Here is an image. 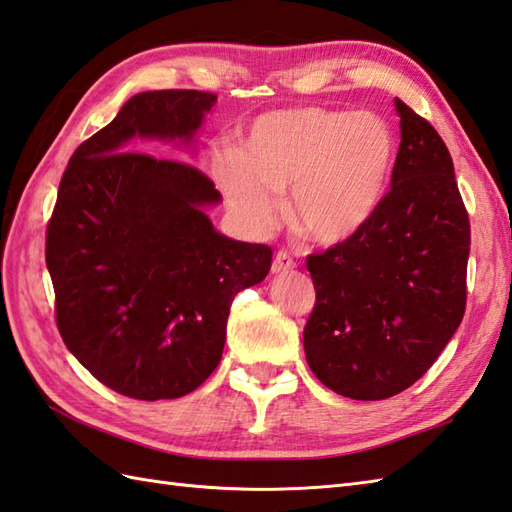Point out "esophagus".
Returning <instances> with one entry per match:
<instances>
[{
  "label": "esophagus",
  "instance_id": "esophagus-1",
  "mask_svg": "<svg viewBox=\"0 0 512 512\" xmlns=\"http://www.w3.org/2000/svg\"><path fill=\"white\" fill-rule=\"evenodd\" d=\"M294 259L288 253H277L275 259H272V275H285V272H290L294 268Z\"/></svg>",
  "mask_w": 512,
  "mask_h": 512
}]
</instances>
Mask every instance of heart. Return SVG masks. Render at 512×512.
<instances>
[{
	"instance_id": "b5f03b06",
	"label": "heart",
	"mask_w": 512,
	"mask_h": 512,
	"mask_svg": "<svg viewBox=\"0 0 512 512\" xmlns=\"http://www.w3.org/2000/svg\"><path fill=\"white\" fill-rule=\"evenodd\" d=\"M395 157V135L384 117L292 106L259 115L242 154L220 157L213 178L248 231H268L290 189L294 227L314 244L336 246L375 218Z\"/></svg>"
}]
</instances>
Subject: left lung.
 Returning <instances> with one entry per match:
<instances>
[{
  "mask_svg": "<svg viewBox=\"0 0 512 512\" xmlns=\"http://www.w3.org/2000/svg\"><path fill=\"white\" fill-rule=\"evenodd\" d=\"M401 144L390 192L351 240L307 257L316 305L305 358L329 390L379 401L425 375L467 303L471 229L454 161L432 124L395 98Z\"/></svg>",
  "mask_w": 512,
  "mask_h": 512,
  "instance_id": "8db88e82",
  "label": "left lung"
}]
</instances>
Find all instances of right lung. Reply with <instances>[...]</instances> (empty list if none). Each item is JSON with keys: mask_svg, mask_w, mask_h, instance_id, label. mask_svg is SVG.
I'll return each instance as SVG.
<instances>
[{"mask_svg": "<svg viewBox=\"0 0 512 512\" xmlns=\"http://www.w3.org/2000/svg\"><path fill=\"white\" fill-rule=\"evenodd\" d=\"M216 95L144 91L71 154L45 264L67 349L104 386L157 401L196 390L220 364L233 296L266 279L272 251L222 235L220 192L194 165L141 141L192 148Z\"/></svg>", "mask_w": 512, "mask_h": 512, "instance_id": "obj_1", "label": "right lung"}]
</instances>
